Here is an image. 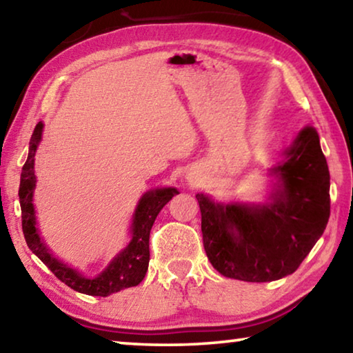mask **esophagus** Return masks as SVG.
<instances>
[{
	"label": "esophagus",
	"instance_id": "34e87169",
	"mask_svg": "<svg viewBox=\"0 0 353 353\" xmlns=\"http://www.w3.org/2000/svg\"><path fill=\"white\" fill-rule=\"evenodd\" d=\"M191 182H194V181H193V179H191Z\"/></svg>",
	"mask_w": 353,
	"mask_h": 353
}]
</instances>
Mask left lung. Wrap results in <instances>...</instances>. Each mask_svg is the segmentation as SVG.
I'll return each instance as SVG.
<instances>
[{
  "label": "left lung",
  "mask_w": 353,
  "mask_h": 353,
  "mask_svg": "<svg viewBox=\"0 0 353 353\" xmlns=\"http://www.w3.org/2000/svg\"><path fill=\"white\" fill-rule=\"evenodd\" d=\"M285 159L265 205L218 204L196 194L208 260L224 277L272 282L294 272L324 234L330 216V172L313 128H303Z\"/></svg>",
  "instance_id": "left-lung-1"
}]
</instances>
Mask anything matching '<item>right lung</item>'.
I'll return each instance as SVG.
<instances>
[{"instance_id":"obj_1","label":"right lung","mask_w":353,"mask_h":353,"mask_svg":"<svg viewBox=\"0 0 353 353\" xmlns=\"http://www.w3.org/2000/svg\"><path fill=\"white\" fill-rule=\"evenodd\" d=\"M43 124L39 123L34 129V134L29 141V154L26 163L23 165L20 177V207H21V227L28 248L50 268L51 272L77 292L88 296L105 297L113 292H118L130 286H137L146 276L149 265V234L152 224L160 210L168 204L174 194H179L176 188H157L148 193L140 199L132 218V240L128 248L119 252L110 265L97 277H85L79 271L73 270L63 261L56 259L41 241L35 224V210L32 204V194L35 188L34 174V157L37 146L41 140Z\"/></svg>"}]
</instances>
